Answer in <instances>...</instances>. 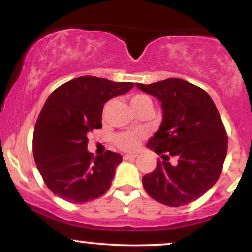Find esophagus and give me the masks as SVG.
<instances>
[{"label": "esophagus", "instance_id": "1", "mask_svg": "<svg viewBox=\"0 0 252 252\" xmlns=\"http://www.w3.org/2000/svg\"><path fill=\"white\" fill-rule=\"evenodd\" d=\"M137 155L136 154H126L123 156V160H130V158H136Z\"/></svg>", "mask_w": 252, "mask_h": 252}]
</instances>
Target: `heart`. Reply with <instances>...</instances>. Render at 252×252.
I'll return each instance as SVG.
<instances>
[{"instance_id": "b5f03b06", "label": "heart", "mask_w": 252, "mask_h": 252, "mask_svg": "<svg viewBox=\"0 0 252 252\" xmlns=\"http://www.w3.org/2000/svg\"><path fill=\"white\" fill-rule=\"evenodd\" d=\"M147 100H150L148 97L144 96V94H136L131 98V106L135 108V106L140 105L143 102H147ZM143 135L142 132L140 131H130V132H123V134H120L116 136V144L120 147L121 149L123 150H134L137 148L138 143L142 140Z\"/></svg>"}]
</instances>
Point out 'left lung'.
<instances>
[{"label":"left lung","mask_w":252,"mask_h":252,"mask_svg":"<svg viewBox=\"0 0 252 252\" xmlns=\"http://www.w3.org/2000/svg\"><path fill=\"white\" fill-rule=\"evenodd\" d=\"M136 86L158 98L162 109L160 128L147 143L162 160L142 178L144 189L167 206L189 204L220 176L227 152L220 115L209 94L186 80L168 78ZM169 158L176 163L170 164Z\"/></svg>","instance_id":"left-lung-1"}]
</instances>
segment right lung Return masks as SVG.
I'll use <instances>...</instances> for the list:
<instances>
[{
  "label": "right lung",
  "mask_w": 252,
  "mask_h": 252,
  "mask_svg": "<svg viewBox=\"0 0 252 252\" xmlns=\"http://www.w3.org/2000/svg\"><path fill=\"white\" fill-rule=\"evenodd\" d=\"M134 88L91 76L72 79L54 90L37 117L33 154L43 181L54 194L73 204L103 195L122 156L88 150V134L102 128L104 104Z\"/></svg>",
  "instance_id": "right-lung-1"
}]
</instances>
